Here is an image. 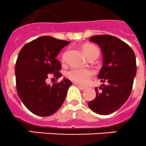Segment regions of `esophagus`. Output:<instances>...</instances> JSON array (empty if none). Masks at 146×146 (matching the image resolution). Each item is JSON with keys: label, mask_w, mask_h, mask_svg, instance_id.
Instances as JSON below:
<instances>
[{"label": "esophagus", "mask_w": 146, "mask_h": 146, "mask_svg": "<svg viewBox=\"0 0 146 146\" xmlns=\"http://www.w3.org/2000/svg\"><path fill=\"white\" fill-rule=\"evenodd\" d=\"M75 85H76L77 87L79 88V89H80V90H82V91H85V90L86 89V88H85V87H84V86H82V85H79V84H76V83H75Z\"/></svg>", "instance_id": "esophagus-1"}]
</instances>
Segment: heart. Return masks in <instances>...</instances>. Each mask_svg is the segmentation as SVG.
<instances>
[{"mask_svg":"<svg viewBox=\"0 0 146 146\" xmlns=\"http://www.w3.org/2000/svg\"><path fill=\"white\" fill-rule=\"evenodd\" d=\"M95 51H98V48L93 45H85L83 47V52L85 55L88 57L90 54L93 53ZM67 52H65L62 54L61 57V61L64 62L66 61L67 58ZM94 72L91 70L88 69H77V68H73L71 69L66 73L67 76L72 81L77 82V83L81 84V85H85L89 81V79L93 76Z\"/></svg>","mask_w":146,"mask_h":146,"instance_id":"heart-1","label":"heart"}]
</instances>
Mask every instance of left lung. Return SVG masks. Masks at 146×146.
<instances>
[{"label":"left lung","instance_id":"1","mask_svg":"<svg viewBox=\"0 0 146 146\" xmlns=\"http://www.w3.org/2000/svg\"><path fill=\"white\" fill-rule=\"evenodd\" d=\"M89 40L100 47L103 67L98 77L107 84L96 88L95 99L88 105L98 114H112L123 106L131 94L137 73L136 56L126 42L115 36L98 35Z\"/></svg>","mask_w":146,"mask_h":146}]
</instances>
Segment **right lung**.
I'll list each match as a JSON object with an SVG mask.
<instances>
[{
  "mask_svg": "<svg viewBox=\"0 0 146 146\" xmlns=\"http://www.w3.org/2000/svg\"><path fill=\"white\" fill-rule=\"evenodd\" d=\"M69 43L52 36H40L25 45L19 53L15 69L17 94L27 109L36 115H52L64 101L70 80L64 79L52 85H47L46 80L51 75L56 79L62 76L56 57Z\"/></svg>",
  "mask_w": 146,
  "mask_h": 146,
  "instance_id": "obj_1",
  "label": "right lung"
}]
</instances>
